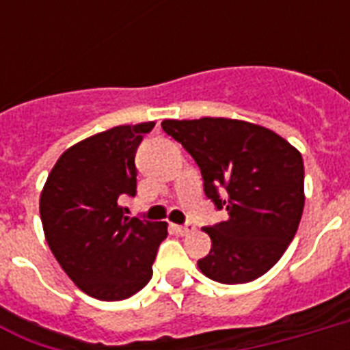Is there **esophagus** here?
Listing matches in <instances>:
<instances>
[{"mask_svg": "<svg viewBox=\"0 0 350 350\" xmlns=\"http://www.w3.org/2000/svg\"><path fill=\"white\" fill-rule=\"evenodd\" d=\"M172 229H174L178 234H181V236H185V234H189V232H192V230H194V225H192V224L172 225Z\"/></svg>", "mask_w": 350, "mask_h": 350, "instance_id": "1", "label": "esophagus"}]
</instances>
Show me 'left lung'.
<instances>
[{
    "instance_id": "8db88e82",
    "label": "left lung",
    "mask_w": 350,
    "mask_h": 350,
    "mask_svg": "<svg viewBox=\"0 0 350 350\" xmlns=\"http://www.w3.org/2000/svg\"><path fill=\"white\" fill-rule=\"evenodd\" d=\"M161 129L194 158L205 196L229 214L203 229L213 247L198 260L200 271L227 285L271 271L304 213L301 154L276 132L239 120H165Z\"/></svg>"
}]
</instances>
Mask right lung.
Segmentation results:
<instances>
[{"label":"right lung","mask_w":350,"mask_h":350,"mask_svg":"<svg viewBox=\"0 0 350 350\" xmlns=\"http://www.w3.org/2000/svg\"><path fill=\"white\" fill-rule=\"evenodd\" d=\"M154 121L120 125L59 156L40 198L52 254L85 294L125 299L152 278L165 221L129 218L121 200L136 196V150Z\"/></svg>","instance_id":"obj_1"}]
</instances>
